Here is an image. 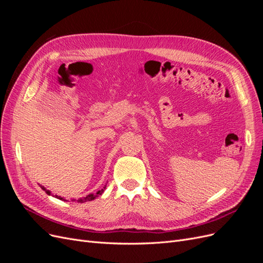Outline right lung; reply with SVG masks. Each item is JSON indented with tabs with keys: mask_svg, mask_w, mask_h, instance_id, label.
Instances as JSON below:
<instances>
[{
	"mask_svg": "<svg viewBox=\"0 0 263 263\" xmlns=\"http://www.w3.org/2000/svg\"><path fill=\"white\" fill-rule=\"evenodd\" d=\"M105 187H106V185H105L104 187H103L102 190L98 191L97 193H92V194H89V195H87V196H85V197H83V198H80V200H78V202H79V203H83V202H87V201H93L94 198H97V197H99L100 195H102V193L104 192V189H105ZM42 189L46 191V193H47V194H50V191L46 190L44 186H42ZM55 197H57V198H60V200H62V197H60V196H57V195H55ZM72 201H74V200H72Z\"/></svg>",
	"mask_w": 263,
	"mask_h": 263,
	"instance_id": "right-lung-1",
	"label": "right lung"
}]
</instances>
